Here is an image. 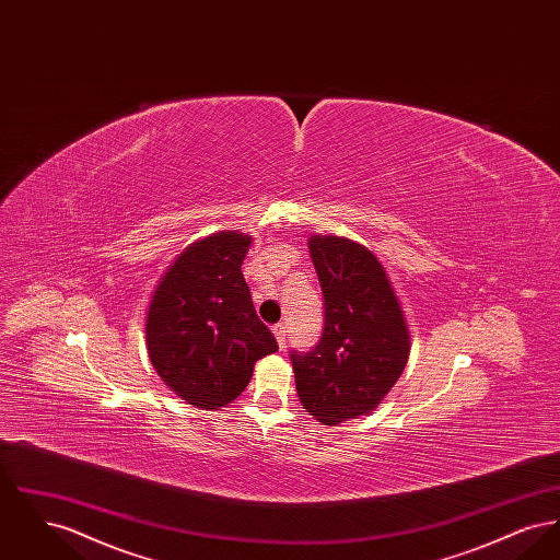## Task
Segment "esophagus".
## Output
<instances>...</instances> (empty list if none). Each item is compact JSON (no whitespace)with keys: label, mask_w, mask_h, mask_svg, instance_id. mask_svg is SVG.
I'll list each match as a JSON object with an SVG mask.
<instances>
[{"label":"esophagus","mask_w":560,"mask_h":560,"mask_svg":"<svg viewBox=\"0 0 560 560\" xmlns=\"http://www.w3.org/2000/svg\"><path fill=\"white\" fill-rule=\"evenodd\" d=\"M272 334H275V338H277V345H279V348H285V340H288V327H285L283 323H279V325H275V327H272Z\"/></svg>","instance_id":"esophagus-1"}]
</instances>
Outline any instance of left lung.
<instances>
[{"label":"left lung","mask_w":560,"mask_h":560,"mask_svg":"<svg viewBox=\"0 0 560 560\" xmlns=\"http://www.w3.org/2000/svg\"><path fill=\"white\" fill-rule=\"evenodd\" d=\"M325 302L319 345L292 352L295 390L320 424L368 416L390 393L409 359V331L386 270L345 237L308 240Z\"/></svg>","instance_id":"8db88e82"}]
</instances>
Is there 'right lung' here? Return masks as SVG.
<instances>
[{"instance_id": "1", "label": "right lung", "mask_w": 560, "mask_h": 560, "mask_svg": "<svg viewBox=\"0 0 560 560\" xmlns=\"http://www.w3.org/2000/svg\"><path fill=\"white\" fill-rule=\"evenodd\" d=\"M249 243L237 231L190 243L163 272L149 304V359L165 386L192 407L233 402L256 361L279 350L241 272Z\"/></svg>"}]
</instances>
